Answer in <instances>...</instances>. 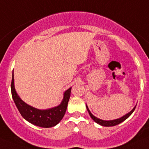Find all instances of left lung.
Returning <instances> with one entry per match:
<instances>
[{"instance_id": "8db88e82", "label": "left lung", "mask_w": 149, "mask_h": 149, "mask_svg": "<svg viewBox=\"0 0 149 149\" xmlns=\"http://www.w3.org/2000/svg\"><path fill=\"white\" fill-rule=\"evenodd\" d=\"M136 106L134 107V109H133L132 110H131V112H129L128 113L126 114V115L123 116L122 117H121V118H119V119H114V120H110V121H105V120H102V119H98V118H97V117H95V116H93V114L91 113V112L89 111V108H88L87 105H86V109H87L88 112H89V116H91V118L93 119V120L95 121V122H96V123L99 124L100 125H102V126H105V127H110V126H115V125H119V124H120L121 122H122L123 121H125V119H127V118H128L132 114L133 112L134 111V110H135V108H136Z\"/></svg>"}]
</instances>
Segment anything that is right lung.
I'll use <instances>...</instances> for the list:
<instances>
[{
  "instance_id": "1",
  "label": "right lung",
  "mask_w": 149,
  "mask_h": 149,
  "mask_svg": "<svg viewBox=\"0 0 149 149\" xmlns=\"http://www.w3.org/2000/svg\"><path fill=\"white\" fill-rule=\"evenodd\" d=\"M72 87L64 93V97L59 106L48 110H39L27 104L17 94L14 86V76L13 74L11 82V92L13 101L18 111L24 119L33 125L42 127H51L56 125L63 118L66 111L68 102L71 95Z\"/></svg>"
}]
</instances>
